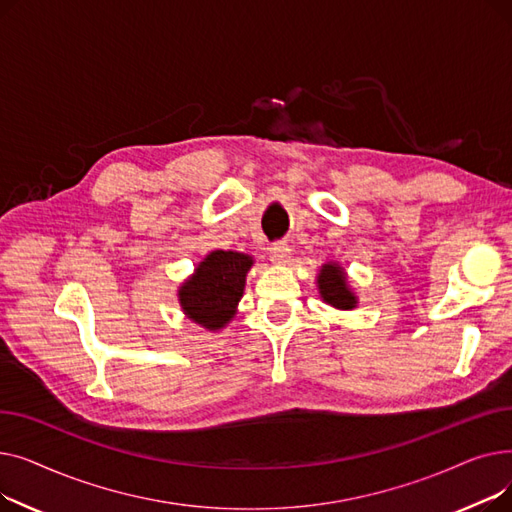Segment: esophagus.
<instances>
[{
	"instance_id": "1",
	"label": "esophagus",
	"mask_w": 512,
	"mask_h": 512,
	"mask_svg": "<svg viewBox=\"0 0 512 512\" xmlns=\"http://www.w3.org/2000/svg\"><path fill=\"white\" fill-rule=\"evenodd\" d=\"M270 259L274 263H286L290 259V247L286 245V242H274V245L270 247Z\"/></svg>"
}]
</instances>
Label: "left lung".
Returning a JSON list of instances; mask_svg holds the SVG:
<instances>
[{
  "label": "left lung",
  "mask_w": 512,
  "mask_h": 512,
  "mask_svg": "<svg viewBox=\"0 0 512 512\" xmlns=\"http://www.w3.org/2000/svg\"><path fill=\"white\" fill-rule=\"evenodd\" d=\"M319 299L338 311H353L359 305L357 292L348 284L346 270L338 261H326L317 274Z\"/></svg>",
  "instance_id": "obj_1"
}]
</instances>
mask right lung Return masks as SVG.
I'll return each mask as SVG.
<instances>
[{
    "label": "right lung",
    "mask_w": 512,
    "mask_h": 512,
    "mask_svg": "<svg viewBox=\"0 0 512 512\" xmlns=\"http://www.w3.org/2000/svg\"><path fill=\"white\" fill-rule=\"evenodd\" d=\"M253 263L251 255L238 251L207 253L178 286L176 297L186 319L209 332L224 330L238 311Z\"/></svg>",
    "instance_id": "1"
}]
</instances>
